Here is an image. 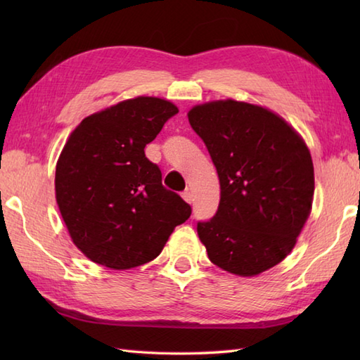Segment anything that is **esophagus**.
<instances>
[{"label":"esophagus","mask_w":360,"mask_h":360,"mask_svg":"<svg viewBox=\"0 0 360 360\" xmlns=\"http://www.w3.org/2000/svg\"><path fill=\"white\" fill-rule=\"evenodd\" d=\"M182 198H184V201H187L188 204L193 202V193L192 192H184V193H182Z\"/></svg>","instance_id":"34e87169"}]
</instances>
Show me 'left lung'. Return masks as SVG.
Returning <instances> with one entry per match:
<instances>
[{
    "instance_id": "8db88e82",
    "label": "left lung",
    "mask_w": 360,
    "mask_h": 360,
    "mask_svg": "<svg viewBox=\"0 0 360 360\" xmlns=\"http://www.w3.org/2000/svg\"><path fill=\"white\" fill-rule=\"evenodd\" d=\"M188 122L217 167L221 200L198 235L213 264L252 277L294 249L314 196L307 143L277 114L246 102L196 105Z\"/></svg>"
}]
</instances>
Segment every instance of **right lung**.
Returning a JSON list of instances; mask_svg holds the SVG:
<instances>
[{
	"mask_svg": "<svg viewBox=\"0 0 360 360\" xmlns=\"http://www.w3.org/2000/svg\"><path fill=\"white\" fill-rule=\"evenodd\" d=\"M174 114L172 102L141 96L91 114L71 133L56 168V198L91 262L110 269L148 263L192 215L143 151Z\"/></svg>",
	"mask_w": 360,
	"mask_h": 360,
	"instance_id": "right-lung-1",
	"label": "right lung"
}]
</instances>
